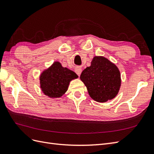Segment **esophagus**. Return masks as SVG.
Listing matches in <instances>:
<instances>
[{
  "label": "esophagus",
  "instance_id": "34e87169",
  "mask_svg": "<svg viewBox=\"0 0 154 154\" xmlns=\"http://www.w3.org/2000/svg\"><path fill=\"white\" fill-rule=\"evenodd\" d=\"M75 73L77 74L79 76H80L81 73L82 72V69L81 68H76L75 69Z\"/></svg>",
  "mask_w": 154,
  "mask_h": 154
}]
</instances>
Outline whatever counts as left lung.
<instances>
[{
    "mask_svg": "<svg viewBox=\"0 0 154 154\" xmlns=\"http://www.w3.org/2000/svg\"><path fill=\"white\" fill-rule=\"evenodd\" d=\"M80 79L91 98L98 102L112 100L118 95L121 86L118 67L102 56L94 57L91 66L84 69Z\"/></svg>",
    "mask_w": 154,
    "mask_h": 154,
    "instance_id": "left-lung-1",
    "label": "left lung"
}]
</instances>
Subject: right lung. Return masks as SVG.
<instances>
[{"label": "right lung", "instance_id": "right-lung-1", "mask_svg": "<svg viewBox=\"0 0 154 154\" xmlns=\"http://www.w3.org/2000/svg\"><path fill=\"white\" fill-rule=\"evenodd\" d=\"M78 77L77 74L56 61L45 70L39 77L42 92L50 98H59L68 90L70 82Z\"/></svg>", "mask_w": 154, "mask_h": 154}]
</instances>
